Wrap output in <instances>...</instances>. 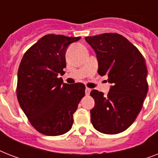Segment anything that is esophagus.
<instances>
[{"label":"esophagus","instance_id":"obj_1","mask_svg":"<svg viewBox=\"0 0 158 158\" xmlns=\"http://www.w3.org/2000/svg\"><path fill=\"white\" fill-rule=\"evenodd\" d=\"M90 92H91V89H89V88H86V89H85V94H86L87 96L90 94Z\"/></svg>","mask_w":158,"mask_h":158}]
</instances>
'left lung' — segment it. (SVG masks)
<instances>
[{"label": "left lung", "mask_w": 158, "mask_h": 158, "mask_svg": "<svg viewBox=\"0 0 158 158\" xmlns=\"http://www.w3.org/2000/svg\"><path fill=\"white\" fill-rule=\"evenodd\" d=\"M85 40L97 55L98 73L106 74L112 84L107 96L95 89L90 93L95 101L91 122L99 132L119 134L134 123L147 96L145 60L136 47L118 33L86 37Z\"/></svg>", "instance_id": "obj_1"}]
</instances>
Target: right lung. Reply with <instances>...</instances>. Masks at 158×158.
Here are the masks:
<instances>
[{
	"label": "right lung",
	"instance_id": "1",
	"mask_svg": "<svg viewBox=\"0 0 158 158\" xmlns=\"http://www.w3.org/2000/svg\"><path fill=\"white\" fill-rule=\"evenodd\" d=\"M80 37L48 34L31 47L18 70L17 98L29 122L38 132L57 136L72 127L73 114L85 95L81 83L67 84L63 75L65 52Z\"/></svg>",
	"mask_w": 158,
	"mask_h": 158
}]
</instances>
